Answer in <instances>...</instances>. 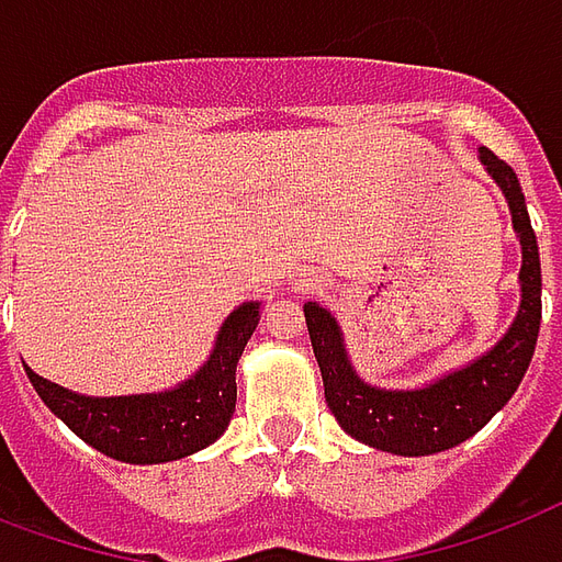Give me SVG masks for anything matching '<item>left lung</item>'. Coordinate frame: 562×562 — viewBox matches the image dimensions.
Wrapping results in <instances>:
<instances>
[{"instance_id": "1", "label": "left lung", "mask_w": 562, "mask_h": 562, "mask_svg": "<svg viewBox=\"0 0 562 562\" xmlns=\"http://www.w3.org/2000/svg\"><path fill=\"white\" fill-rule=\"evenodd\" d=\"M479 161L499 186L512 212V227L521 239V308L488 353L470 366L443 374L422 389H376L350 366L338 321L317 302L305 305L311 347L323 374V395L344 431L380 452L419 458L464 443L491 416L506 407L533 359L542 323V269L533 224L524 191L509 164L491 149H479Z\"/></svg>"}]
</instances>
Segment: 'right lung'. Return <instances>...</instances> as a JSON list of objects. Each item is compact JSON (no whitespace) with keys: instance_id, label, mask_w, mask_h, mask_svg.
I'll return each instance as SVG.
<instances>
[{"instance_id":"add662e5","label":"right lung","mask_w":562,"mask_h":562,"mask_svg":"<svg viewBox=\"0 0 562 562\" xmlns=\"http://www.w3.org/2000/svg\"><path fill=\"white\" fill-rule=\"evenodd\" d=\"M260 323V302H245L224 321L215 350L191 380L155 395L89 398L26 368L29 383L53 416L83 443L125 464H164L215 443L236 411V362Z\"/></svg>"}]
</instances>
